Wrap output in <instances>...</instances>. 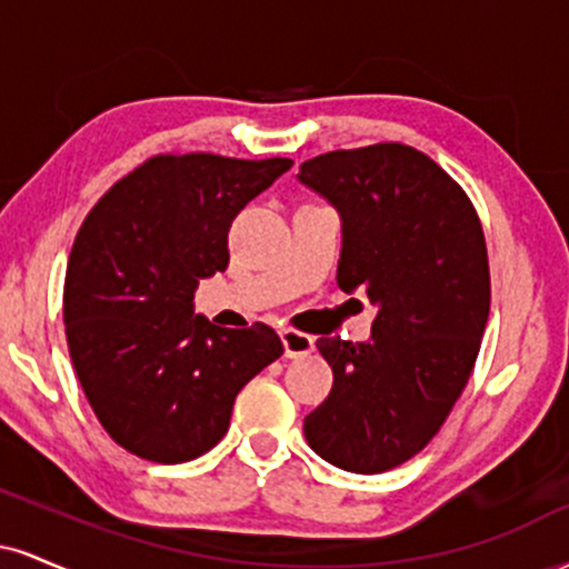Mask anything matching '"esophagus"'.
I'll list each match as a JSON object with an SVG mask.
<instances>
[{
  "mask_svg": "<svg viewBox=\"0 0 569 569\" xmlns=\"http://www.w3.org/2000/svg\"><path fill=\"white\" fill-rule=\"evenodd\" d=\"M280 339H283L286 358H305L316 350V339L310 335H302V331L297 329H283L280 331Z\"/></svg>",
  "mask_w": 569,
  "mask_h": 569,
  "instance_id": "34e87169",
  "label": "esophagus"
}]
</instances>
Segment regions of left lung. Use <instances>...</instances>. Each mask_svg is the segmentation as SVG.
Wrapping results in <instances>:
<instances>
[{
  "label": "left lung",
  "instance_id": "8db88e82",
  "mask_svg": "<svg viewBox=\"0 0 569 569\" xmlns=\"http://www.w3.org/2000/svg\"><path fill=\"white\" fill-rule=\"evenodd\" d=\"M342 219L337 283L377 307L369 342L321 337L331 393L305 439L350 473L428 447L471 377L489 318L481 221L462 187L407 143L337 149L299 166Z\"/></svg>",
  "mask_w": 569,
  "mask_h": 569
}]
</instances>
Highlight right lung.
I'll use <instances>...</instances> for the list:
<instances>
[{"mask_svg": "<svg viewBox=\"0 0 569 569\" xmlns=\"http://www.w3.org/2000/svg\"><path fill=\"white\" fill-rule=\"evenodd\" d=\"M289 158L158 154L96 202L69 253L63 323L98 422L130 455L187 462L230 428L234 396L283 356L270 326L192 316L198 280L230 264L227 232Z\"/></svg>", "mask_w": 569, "mask_h": 569, "instance_id": "1", "label": "right lung"}]
</instances>
